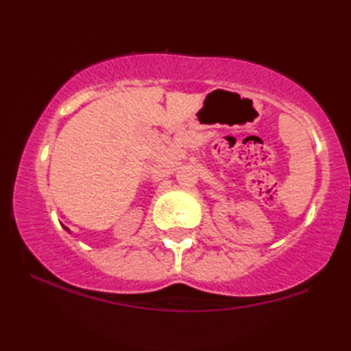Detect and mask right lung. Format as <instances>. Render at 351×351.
Returning <instances> with one entry per match:
<instances>
[{"label": "right lung", "mask_w": 351, "mask_h": 351, "mask_svg": "<svg viewBox=\"0 0 351 351\" xmlns=\"http://www.w3.org/2000/svg\"><path fill=\"white\" fill-rule=\"evenodd\" d=\"M64 229H66V230H68V232H71V230H69V229H68V228H64Z\"/></svg>", "instance_id": "obj_1"}]
</instances>
